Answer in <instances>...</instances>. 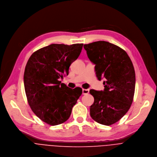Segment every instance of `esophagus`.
<instances>
[{
    "label": "esophagus",
    "mask_w": 157,
    "mask_h": 157,
    "mask_svg": "<svg viewBox=\"0 0 157 157\" xmlns=\"http://www.w3.org/2000/svg\"><path fill=\"white\" fill-rule=\"evenodd\" d=\"M89 93V90L88 89H82V94L83 95H87Z\"/></svg>",
    "instance_id": "34e87169"
}]
</instances>
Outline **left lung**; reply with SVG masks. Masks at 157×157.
<instances>
[{"label":"left lung","instance_id":"8db88e82","mask_svg":"<svg viewBox=\"0 0 157 157\" xmlns=\"http://www.w3.org/2000/svg\"><path fill=\"white\" fill-rule=\"evenodd\" d=\"M83 48L95 64L98 79H106L103 91L90 90L94 97L90 116L96 122L110 126L126 114L133 101L136 74L132 62L126 51L107 41L93 42Z\"/></svg>","mask_w":157,"mask_h":157}]
</instances>
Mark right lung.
Segmentation results:
<instances>
[{"label":"right lung","mask_w":157,"mask_h":157,"mask_svg":"<svg viewBox=\"0 0 157 157\" xmlns=\"http://www.w3.org/2000/svg\"><path fill=\"white\" fill-rule=\"evenodd\" d=\"M83 45L52 44L33 53L27 62L23 79L28 104L41 121L51 126L69 118L82 93L81 88L72 90L60 84L59 79L69 74V67L78 57Z\"/></svg>","instance_id":"1"}]
</instances>
